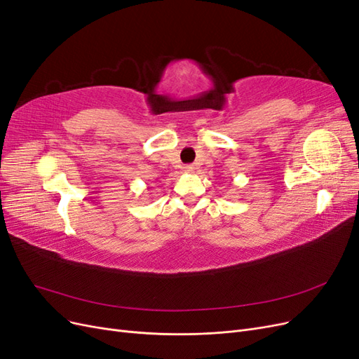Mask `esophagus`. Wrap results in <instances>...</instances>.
Returning <instances> with one entry per match:
<instances>
[{
    "mask_svg": "<svg viewBox=\"0 0 359 359\" xmlns=\"http://www.w3.org/2000/svg\"><path fill=\"white\" fill-rule=\"evenodd\" d=\"M184 169H186V172L191 173V172H194V169H196V168H194L193 165H187V166H186V168H184Z\"/></svg>",
    "mask_w": 359,
    "mask_h": 359,
    "instance_id": "obj_1",
    "label": "esophagus"
}]
</instances>
